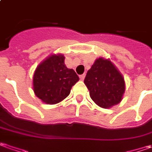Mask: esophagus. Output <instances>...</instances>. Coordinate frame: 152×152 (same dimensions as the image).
I'll list each match as a JSON object with an SVG mask.
<instances>
[{"label": "esophagus", "instance_id": "34e87169", "mask_svg": "<svg viewBox=\"0 0 152 152\" xmlns=\"http://www.w3.org/2000/svg\"><path fill=\"white\" fill-rule=\"evenodd\" d=\"M84 78H85V74H83V75H81V76H80V79H81V81H83V80H84Z\"/></svg>", "mask_w": 152, "mask_h": 152}]
</instances>
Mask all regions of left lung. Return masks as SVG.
<instances>
[{
  "label": "left lung",
  "mask_w": 152,
  "mask_h": 152,
  "mask_svg": "<svg viewBox=\"0 0 152 152\" xmlns=\"http://www.w3.org/2000/svg\"><path fill=\"white\" fill-rule=\"evenodd\" d=\"M84 83L97 106L110 108L123 99L125 81L123 75L109 59H96L87 71Z\"/></svg>",
  "instance_id": "8db88e82"
}]
</instances>
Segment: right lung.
<instances>
[{
	"mask_svg": "<svg viewBox=\"0 0 152 152\" xmlns=\"http://www.w3.org/2000/svg\"><path fill=\"white\" fill-rule=\"evenodd\" d=\"M78 81L75 71L65 65V56L52 54L37 66L33 77V89L42 102L56 104L69 96L71 87Z\"/></svg>",
	"mask_w": 152,
	"mask_h": 152,
	"instance_id": "obj_1",
	"label": "right lung"
}]
</instances>
